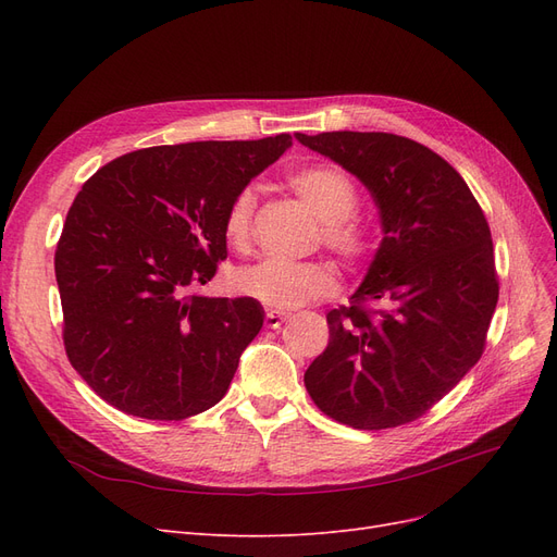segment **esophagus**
Instances as JSON below:
<instances>
[{
    "label": "esophagus",
    "mask_w": 557,
    "mask_h": 557,
    "mask_svg": "<svg viewBox=\"0 0 557 557\" xmlns=\"http://www.w3.org/2000/svg\"><path fill=\"white\" fill-rule=\"evenodd\" d=\"M288 315L290 313H285V311H276V309H267V313H264V318H267V327H281L285 320H288Z\"/></svg>",
    "instance_id": "1"
}]
</instances>
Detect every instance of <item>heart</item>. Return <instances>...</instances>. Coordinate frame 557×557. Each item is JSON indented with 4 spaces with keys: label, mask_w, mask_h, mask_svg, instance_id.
I'll return each instance as SVG.
<instances>
[{
    "label": "heart",
    "mask_w": 557,
    "mask_h": 557,
    "mask_svg": "<svg viewBox=\"0 0 557 557\" xmlns=\"http://www.w3.org/2000/svg\"><path fill=\"white\" fill-rule=\"evenodd\" d=\"M297 195L305 197L320 215L323 244L344 262L356 264L374 248V234L364 218L356 211L360 205L358 185L339 166L311 164L288 176ZM256 190L242 188L230 199L223 232L232 248L244 250L250 244ZM234 290L262 301L269 309H295L311 299L325 297L336 288V272L330 262L264 258L242 267L232 278Z\"/></svg>",
    "instance_id": "heart-1"
}]
</instances>
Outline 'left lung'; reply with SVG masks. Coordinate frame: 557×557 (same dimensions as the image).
Returning <instances> with one entry per match:
<instances>
[{"label": "left lung", "mask_w": 557, "mask_h": 557, "mask_svg": "<svg viewBox=\"0 0 557 557\" xmlns=\"http://www.w3.org/2000/svg\"><path fill=\"white\" fill-rule=\"evenodd\" d=\"M295 137L367 185L383 227L350 307L327 313L330 344L305 385L336 423L407 425L483 356L499 297L491 227L465 178L423 144L387 132Z\"/></svg>", "instance_id": "left-lung-1"}]
</instances>
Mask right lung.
<instances>
[{
    "instance_id": "right-lung-1",
    "label": "right lung",
    "mask_w": 557,
    "mask_h": 557,
    "mask_svg": "<svg viewBox=\"0 0 557 557\" xmlns=\"http://www.w3.org/2000/svg\"><path fill=\"white\" fill-rule=\"evenodd\" d=\"M288 146L290 134L153 146L83 183L55 250L62 339L117 411L185 420L225 397L264 311L252 297L190 290L227 258L230 199Z\"/></svg>"
}]
</instances>
